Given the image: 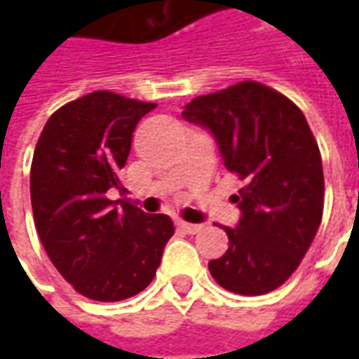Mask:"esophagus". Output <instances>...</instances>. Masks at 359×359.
Listing matches in <instances>:
<instances>
[{
    "instance_id": "34e87169",
    "label": "esophagus",
    "mask_w": 359,
    "mask_h": 359,
    "mask_svg": "<svg viewBox=\"0 0 359 359\" xmlns=\"http://www.w3.org/2000/svg\"><path fill=\"white\" fill-rule=\"evenodd\" d=\"M177 225L182 229V231H187L188 234H196L202 231L203 225H196V223H187V221H177Z\"/></svg>"
}]
</instances>
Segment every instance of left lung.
Returning a JSON list of instances; mask_svg holds the SVG:
<instances>
[{
  "label": "left lung",
  "instance_id": "obj_1",
  "mask_svg": "<svg viewBox=\"0 0 359 359\" xmlns=\"http://www.w3.org/2000/svg\"><path fill=\"white\" fill-rule=\"evenodd\" d=\"M182 117L208 128L244 187L229 248L210 273L234 294L275 290L298 269L323 217V165L304 113L277 90L244 81L188 103Z\"/></svg>",
  "mask_w": 359,
  "mask_h": 359
}]
</instances>
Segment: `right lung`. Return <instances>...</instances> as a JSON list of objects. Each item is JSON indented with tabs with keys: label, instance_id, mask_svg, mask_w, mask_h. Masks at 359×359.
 I'll use <instances>...</instances> for the list:
<instances>
[{
	"label": "right lung",
	"instance_id": "add662e5",
	"mask_svg": "<svg viewBox=\"0 0 359 359\" xmlns=\"http://www.w3.org/2000/svg\"><path fill=\"white\" fill-rule=\"evenodd\" d=\"M156 103L97 90L57 109L43 126L30 167L38 236L76 292L118 302L154 280L175 234L167 215L111 200L126 192L118 171L138 121Z\"/></svg>",
	"mask_w": 359,
	"mask_h": 359
}]
</instances>
